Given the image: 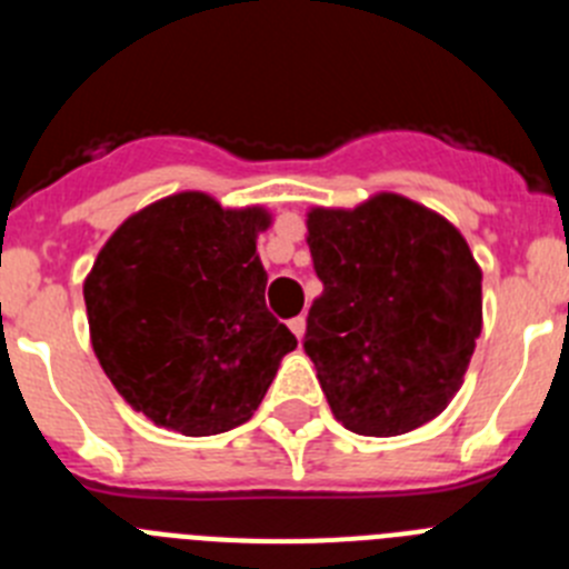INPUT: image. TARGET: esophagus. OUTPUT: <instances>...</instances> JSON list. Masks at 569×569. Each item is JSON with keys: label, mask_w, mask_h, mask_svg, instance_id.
Listing matches in <instances>:
<instances>
[{"label": "esophagus", "mask_w": 569, "mask_h": 569, "mask_svg": "<svg viewBox=\"0 0 569 569\" xmlns=\"http://www.w3.org/2000/svg\"><path fill=\"white\" fill-rule=\"evenodd\" d=\"M288 325H290V330H293L296 339H301V336H305V330H308V319H305V316H296V319H290Z\"/></svg>", "instance_id": "1"}]
</instances>
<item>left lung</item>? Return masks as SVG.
Listing matches in <instances>:
<instances>
[{
  "mask_svg": "<svg viewBox=\"0 0 569 569\" xmlns=\"http://www.w3.org/2000/svg\"><path fill=\"white\" fill-rule=\"evenodd\" d=\"M308 248L325 293L305 353L336 421L401 436L433 421L465 385L481 336V268L441 213L401 193L310 208Z\"/></svg>",
  "mask_w": 569,
  "mask_h": 569,
  "instance_id": "obj_1",
  "label": "left lung"
}]
</instances>
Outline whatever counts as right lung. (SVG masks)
<instances>
[{"label":"right lung","instance_id":"1","mask_svg":"<svg viewBox=\"0 0 569 569\" xmlns=\"http://www.w3.org/2000/svg\"><path fill=\"white\" fill-rule=\"evenodd\" d=\"M261 204L182 190L136 210L84 276L90 345L136 413L182 436L253 416L296 336L264 305Z\"/></svg>","mask_w":569,"mask_h":569}]
</instances>
